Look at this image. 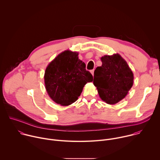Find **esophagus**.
<instances>
[{
  "instance_id": "obj_1",
  "label": "esophagus",
  "mask_w": 160,
  "mask_h": 160,
  "mask_svg": "<svg viewBox=\"0 0 160 160\" xmlns=\"http://www.w3.org/2000/svg\"><path fill=\"white\" fill-rule=\"evenodd\" d=\"M94 70H90V73H92V75L94 76Z\"/></svg>"
}]
</instances>
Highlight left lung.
Returning a JSON list of instances; mask_svg holds the SVG:
<instances>
[{
  "mask_svg": "<svg viewBox=\"0 0 160 160\" xmlns=\"http://www.w3.org/2000/svg\"><path fill=\"white\" fill-rule=\"evenodd\" d=\"M102 66L94 71V85L101 99L115 104L125 98L133 83V74L126 61L119 54L105 55Z\"/></svg>",
  "mask_w": 160,
  "mask_h": 160,
  "instance_id": "1",
  "label": "left lung"
}]
</instances>
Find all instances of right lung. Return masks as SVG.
Segmentation results:
<instances>
[{
    "mask_svg": "<svg viewBox=\"0 0 160 160\" xmlns=\"http://www.w3.org/2000/svg\"><path fill=\"white\" fill-rule=\"evenodd\" d=\"M78 53L67 50L56 57L47 66L44 83L48 95L56 103L69 106L80 96L84 85L93 80L78 59Z\"/></svg>",
    "mask_w": 160,
    "mask_h": 160,
    "instance_id": "right-lung-1",
    "label": "right lung"
}]
</instances>
